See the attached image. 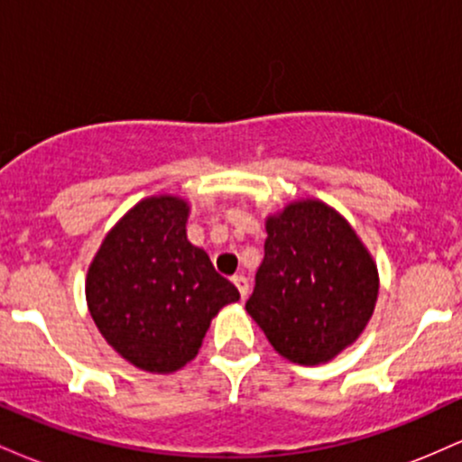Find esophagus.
I'll return each mask as SVG.
<instances>
[{
	"label": "esophagus",
	"mask_w": 462,
	"mask_h": 462,
	"mask_svg": "<svg viewBox=\"0 0 462 462\" xmlns=\"http://www.w3.org/2000/svg\"><path fill=\"white\" fill-rule=\"evenodd\" d=\"M232 282H235V286L238 289V293H241V298H247V293H249V282H247V278L245 275H235V278H232Z\"/></svg>",
	"instance_id": "34e87169"
}]
</instances>
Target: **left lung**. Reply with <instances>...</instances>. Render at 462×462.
Segmentation results:
<instances>
[{
  "label": "left lung",
  "mask_w": 462,
  "mask_h": 462,
  "mask_svg": "<svg viewBox=\"0 0 462 462\" xmlns=\"http://www.w3.org/2000/svg\"><path fill=\"white\" fill-rule=\"evenodd\" d=\"M264 227V258L245 310L280 356L328 363L374 315L378 267L352 226L319 199L293 201Z\"/></svg>",
  "instance_id": "left-lung-1"
}]
</instances>
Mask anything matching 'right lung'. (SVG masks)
<instances>
[{
  "mask_svg": "<svg viewBox=\"0 0 462 462\" xmlns=\"http://www.w3.org/2000/svg\"><path fill=\"white\" fill-rule=\"evenodd\" d=\"M189 204L176 195L139 201L104 238L87 273V304L108 346L150 374L198 356L210 319L236 286L187 238Z\"/></svg>",
  "mask_w": 462,
  "mask_h": 462,
  "instance_id": "1",
  "label": "right lung"
}]
</instances>
